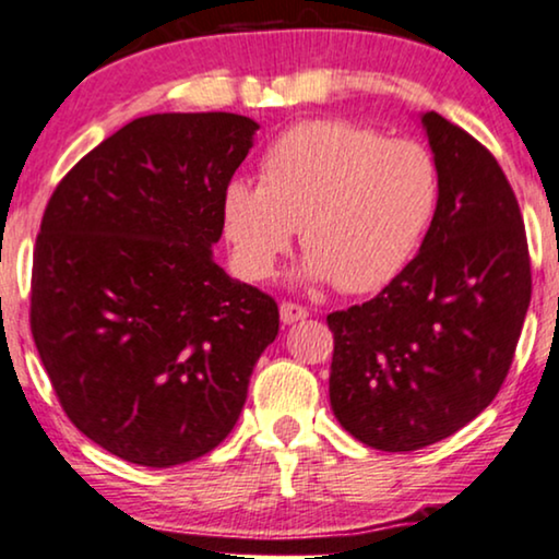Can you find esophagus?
<instances>
[{"instance_id": "34e87169", "label": "esophagus", "mask_w": 559, "mask_h": 559, "mask_svg": "<svg viewBox=\"0 0 559 559\" xmlns=\"http://www.w3.org/2000/svg\"><path fill=\"white\" fill-rule=\"evenodd\" d=\"M280 316H282V323H297V321H302V318H308V308H302V306H297V302H289V300H285L280 306Z\"/></svg>"}]
</instances>
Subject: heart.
Segmentation results:
<instances>
[{
    "label": "heart",
    "instance_id": "heart-1",
    "mask_svg": "<svg viewBox=\"0 0 559 559\" xmlns=\"http://www.w3.org/2000/svg\"><path fill=\"white\" fill-rule=\"evenodd\" d=\"M437 194V166L416 141L349 120H302L264 148L259 187H226L223 226L249 277H270L300 228L308 277L372 293L408 264Z\"/></svg>",
    "mask_w": 559,
    "mask_h": 559
}]
</instances>
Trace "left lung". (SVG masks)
Wrapping results in <instances>:
<instances>
[{"mask_svg":"<svg viewBox=\"0 0 559 559\" xmlns=\"http://www.w3.org/2000/svg\"><path fill=\"white\" fill-rule=\"evenodd\" d=\"M421 122L439 174L421 251L372 300L325 318L333 416L382 452L429 447L488 408L532 300L524 217L503 169L439 112Z\"/></svg>","mask_w":559,"mask_h":559,"instance_id":"8db88e82","label":"left lung"}]
</instances>
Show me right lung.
<instances>
[{
    "mask_svg": "<svg viewBox=\"0 0 559 559\" xmlns=\"http://www.w3.org/2000/svg\"><path fill=\"white\" fill-rule=\"evenodd\" d=\"M257 122L164 112L128 122L50 194L31 331L69 421L120 460L171 467L234 429L280 308L210 246Z\"/></svg>",
    "mask_w": 559,
    "mask_h": 559,
    "instance_id": "obj_1",
    "label": "right lung"
}]
</instances>
